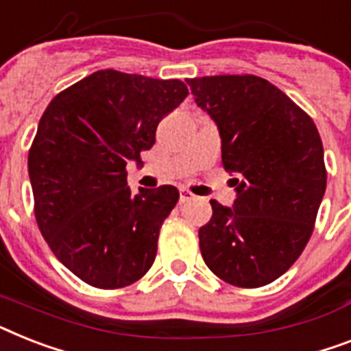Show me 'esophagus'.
<instances>
[{
    "instance_id": "34e87169",
    "label": "esophagus",
    "mask_w": 351,
    "mask_h": 351,
    "mask_svg": "<svg viewBox=\"0 0 351 351\" xmlns=\"http://www.w3.org/2000/svg\"><path fill=\"white\" fill-rule=\"evenodd\" d=\"M193 198H195V195H193L189 189H180V202H182V204L193 200Z\"/></svg>"
}]
</instances>
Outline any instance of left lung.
<instances>
[{
	"label": "left lung",
	"mask_w": 351,
	"mask_h": 351,
	"mask_svg": "<svg viewBox=\"0 0 351 351\" xmlns=\"http://www.w3.org/2000/svg\"><path fill=\"white\" fill-rule=\"evenodd\" d=\"M187 84L218 126L221 162L238 193L232 207L210 200L213 218L198 230L205 265L241 289L272 283L308 243L326 191L317 128L261 77H196Z\"/></svg>",
	"instance_id": "1"
}]
</instances>
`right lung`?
Masks as SVG:
<instances>
[{"mask_svg": "<svg viewBox=\"0 0 351 351\" xmlns=\"http://www.w3.org/2000/svg\"><path fill=\"white\" fill-rule=\"evenodd\" d=\"M187 86L99 70L53 97L28 151L34 213L56 258L84 283L122 289L151 269L158 232L180 195L128 187L126 164L155 144Z\"/></svg>", "mask_w": 351, "mask_h": 351, "instance_id": "1", "label": "right lung"}]
</instances>
